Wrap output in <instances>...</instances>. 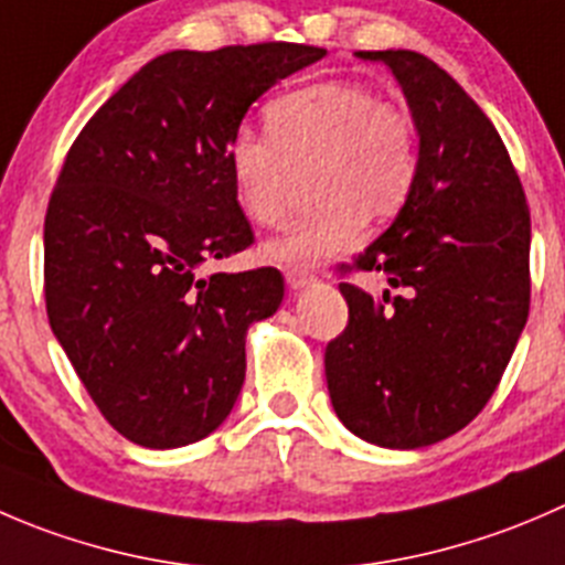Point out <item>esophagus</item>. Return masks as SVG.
<instances>
[{"instance_id":"esophagus-1","label":"esophagus","mask_w":565,"mask_h":565,"mask_svg":"<svg viewBox=\"0 0 565 565\" xmlns=\"http://www.w3.org/2000/svg\"><path fill=\"white\" fill-rule=\"evenodd\" d=\"M285 282H288L290 290H301L312 282L310 271H301V269H288L285 271Z\"/></svg>"}]
</instances>
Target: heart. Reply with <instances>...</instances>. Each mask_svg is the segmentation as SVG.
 I'll list each match as a JSON object with an SVG mask.
<instances>
[{
    "label": "heart",
    "instance_id": "obj_1",
    "mask_svg": "<svg viewBox=\"0 0 565 565\" xmlns=\"http://www.w3.org/2000/svg\"><path fill=\"white\" fill-rule=\"evenodd\" d=\"M269 137L238 131L225 159L236 203L260 227L288 214L296 178L310 172L312 211L271 238L264 255L312 269L356 242L362 220L382 222L406 203L417 172L415 126L401 106L354 82H321L266 109Z\"/></svg>",
    "mask_w": 565,
    "mask_h": 565
}]
</instances>
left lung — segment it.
Returning <instances> with one entry per match:
<instances>
[{
  "instance_id": "1",
  "label": "left lung",
  "mask_w": 565,
  "mask_h": 565,
  "mask_svg": "<svg viewBox=\"0 0 565 565\" xmlns=\"http://www.w3.org/2000/svg\"><path fill=\"white\" fill-rule=\"evenodd\" d=\"M387 65L417 131V172L393 225L354 258L390 288L340 282L349 327L327 345L334 415L379 448L415 450L475 420L500 384L530 310V211L500 134L434 60Z\"/></svg>"
}]
</instances>
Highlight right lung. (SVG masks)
<instances>
[{
	"label": "right lung",
	"mask_w": 565,
	"mask_h": 565,
	"mask_svg": "<svg viewBox=\"0 0 565 565\" xmlns=\"http://www.w3.org/2000/svg\"><path fill=\"white\" fill-rule=\"evenodd\" d=\"M296 43L167 52L76 137L43 227L46 312L100 415L170 450L222 426L247 329L275 316L277 269L200 275L253 244L227 142L269 87L323 57Z\"/></svg>",
	"instance_id": "add662e5"
}]
</instances>
